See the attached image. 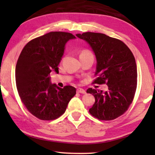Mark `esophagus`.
Here are the masks:
<instances>
[{
	"label": "esophagus",
	"instance_id": "esophagus-1",
	"mask_svg": "<svg viewBox=\"0 0 155 155\" xmlns=\"http://www.w3.org/2000/svg\"><path fill=\"white\" fill-rule=\"evenodd\" d=\"M76 92H79V93H81V94L86 93V91H85V90L82 88H78L77 90H76Z\"/></svg>",
	"mask_w": 155,
	"mask_h": 155
}]
</instances>
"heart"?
Listing matches in <instances>:
<instances>
[{"label": "heart", "instance_id": "heart-1", "mask_svg": "<svg viewBox=\"0 0 155 155\" xmlns=\"http://www.w3.org/2000/svg\"><path fill=\"white\" fill-rule=\"evenodd\" d=\"M87 55H92V52L90 51L87 50V49H84L80 52L79 57H82V56H87Z\"/></svg>", "mask_w": 155, "mask_h": 155}]
</instances>
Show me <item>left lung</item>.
<instances>
[{
    "mask_svg": "<svg viewBox=\"0 0 155 155\" xmlns=\"http://www.w3.org/2000/svg\"><path fill=\"white\" fill-rule=\"evenodd\" d=\"M86 41L95 53L97 65L92 84L108 85L103 92L89 88L95 97L89 112L100 120H113L128 109L137 87V67L132 51L122 41L99 33L76 34Z\"/></svg>",
    "mask_w": 155,
    "mask_h": 155,
    "instance_id": "obj_1",
    "label": "left lung"
}]
</instances>
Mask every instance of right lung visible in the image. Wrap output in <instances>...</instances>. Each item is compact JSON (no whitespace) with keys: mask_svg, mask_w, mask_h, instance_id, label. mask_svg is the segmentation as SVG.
I'll list each match as a JSON object with an SVG mask.
<instances>
[{"mask_svg":"<svg viewBox=\"0 0 155 155\" xmlns=\"http://www.w3.org/2000/svg\"><path fill=\"white\" fill-rule=\"evenodd\" d=\"M74 35L50 32L30 41L21 51L15 68L17 91L28 111L41 120H54L65 113L76 88H60L50 83V73H59L58 65L65 45Z\"/></svg>","mask_w":155,"mask_h":155,"instance_id":"1","label":"right lung"}]
</instances>
